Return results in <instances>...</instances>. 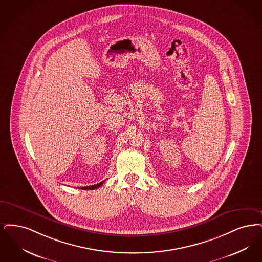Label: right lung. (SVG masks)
Instances as JSON below:
<instances>
[{"instance_id":"obj_1","label":"right lung","mask_w":262,"mask_h":262,"mask_svg":"<svg viewBox=\"0 0 262 262\" xmlns=\"http://www.w3.org/2000/svg\"><path fill=\"white\" fill-rule=\"evenodd\" d=\"M103 182H104V181L99 183V184H96V185H92V186H87V187H81L80 189H82V190H94V189H97V188H99L100 186H102V183Z\"/></svg>"}]
</instances>
